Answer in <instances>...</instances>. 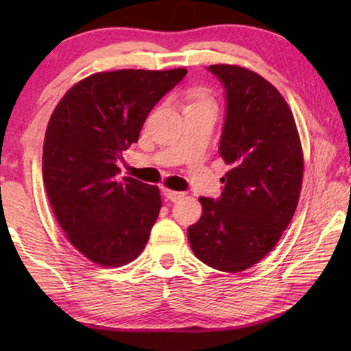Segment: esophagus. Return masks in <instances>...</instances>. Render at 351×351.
Returning a JSON list of instances; mask_svg holds the SVG:
<instances>
[{
    "label": "esophagus",
    "instance_id": "obj_1",
    "mask_svg": "<svg viewBox=\"0 0 351 351\" xmlns=\"http://www.w3.org/2000/svg\"><path fill=\"white\" fill-rule=\"evenodd\" d=\"M162 195L166 196L171 202H176V200H180L185 196L184 191H173V190H169L166 187H162Z\"/></svg>",
    "mask_w": 351,
    "mask_h": 351
}]
</instances>
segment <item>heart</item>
<instances>
[{
  "mask_svg": "<svg viewBox=\"0 0 351 351\" xmlns=\"http://www.w3.org/2000/svg\"><path fill=\"white\" fill-rule=\"evenodd\" d=\"M199 102H206V101H199Z\"/></svg>",
  "mask_w": 351,
  "mask_h": 351,
  "instance_id": "heart-1",
  "label": "heart"
}]
</instances>
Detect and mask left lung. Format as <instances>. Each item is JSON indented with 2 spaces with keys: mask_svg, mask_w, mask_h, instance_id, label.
I'll return each mask as SVG.
<instances>
[{
  "mask_svg": "<svg viewBox=\"0 0 351 351\" xmlns=\"http://www.w3.org/2000/svg\"><path fill=\"white\" fill-rule=\"evenodd\" d=\"M225 88L219 152L230 170L219 199L199 197L202 217L187 230L195 255L215 270H247L270 252L299 204L303 154L287 101L240 66L208 68Z\"/></svg>",
  "mask_w": 351,
  "mask_h": 351,
  "instance_id": "8db88e82",
  "label": "left lung"
}]
</instances>
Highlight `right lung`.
<instances>
[{"label":"right lung","mask_w":351,"mask_h":351,"mask_svg":"<svg viewBox=\"0 0 351 351\" xmlns=\"http://www.w3.org/2000/svg\"><path fill=\"white\" fill-rule=\"evenodd\" d=\"M187 69L99 72L57 104L43 141V182L58 225L92 263L121 267L136 259L161 210L160 190L117 180L122 152L164 95Z\"/></svg>","instance_id":"obj_1"}]
</instances>
